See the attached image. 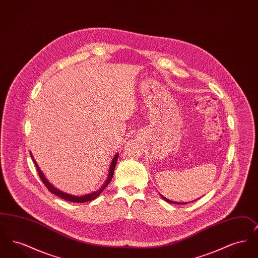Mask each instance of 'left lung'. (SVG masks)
<instances>
[{
  "label": "left lung",
  "mask_w": 258,
  "mask_h": 258,
  "mask_svg": "<svg viewBox=\"0 0 258 258\" xmlns=\"http://www.w3.org/2000/svg\"><path fill=\"white\" fill-rule=\"evenodd\" d=\"M161 196V195H160ZM161 197L165 200V201H167V202H169V203H173V204H186V202H183V203H180V202H175V201H171V200H169V199H167V198H165V197H163V196H161Z\"/></svg>",
  "instance_id": "left-lung-1"
}]
</instances>
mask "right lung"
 <instances>
[{"label":"right lung","instance_id":"right-lung-1","mask_svg":"<svg viewBox=\"0 0 258 258\" xmlns=\"http://www.w3.org/2000/svg\"><path fill=\"white\" fill-rule=\"evenodd\" d=\"M118 156H119V153H117V154L114 156V158L111 160L110 166H109V170H108V175H107V177H106V179H105L103 184L98 188V190L93 191V192H91V194H89V195H85V196L76 197V196H73V195L66 194V192H63V191H61L60 189L56 188L55 186H53L52 184H50L49 182H48V180L45 178V176L43 175V173L40 170V168L38 167L37 161L35 160L33 155H32V153H31V158H32V160L34 161L35 165L37 166L39 178L41 179V181L43 182V184H45V186L49 189L50 192L54 194V195L57 196V197H61V198L67 200V201L75 202V203H84V202H88V201L94 200V199H96V198L103 191V189L107 186V184H109V182L112 180V177H113V174H114V169H115V166H116V163H117V160H118Z\"/></svg>","mask_w":258,"mask_h":258}]
</instances>
